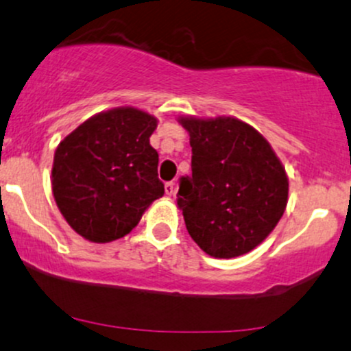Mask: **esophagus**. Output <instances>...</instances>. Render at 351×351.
I'll return each mask as SVG.
<instances>
[{
	"label": "esophagus",
	"instance_id": "esophagus-1",
	"mask_svg": "<svg viewBox=\"0 0 351 351\" xmlns=\"http://www.w3.org/2000/svg\"><path fill=\"white\" fill-rule=\"evenodd\" d=\"M175 190H176V183L175 182L165 183V193L168 195V197H171V195L175 193Z\"/></svg>",
	"mask_w": 351,
	"mask_h": 351
}]
</instances>
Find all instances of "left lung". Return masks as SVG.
Returning <instances> with one entry per match:
<instances>
[{
	"label": "left lung",
	"instance_id": "obj_1",
	"mask_svg": "<svg viewBox=\"0 0 351 351\" xmlns=\"http://www.w3.org/2000/svg\"><path fill=\"white\" fill-rule=\"evenodd\" d=\"M180 124L191 146V176L180 180L176 195L188 234L219 259L250 252L286 210V169L267 139L235 117H180Z\"/></svg>",
	"mask_w": 351,
	"mask_h": 351
}]
</instances>
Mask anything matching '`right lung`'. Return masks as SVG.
I'll return each mask as SVG.
<instances>
[{
  "mask_svg": "<svg viewBox=\"0 0 351 351\" xmlns=\"http://www.w3.org/2000/svg\"><path fill=\"white\" fill-rule=\"evenodd\" d=\"M156 126L145 110L116 108L88 117L57 146L51 191L84 239L106 243L124 237L163 197L158 153L149 145Z\"/></svg>",
  "mask_w": 351,
  "mask_h": 351,
  "instance_id": "obj_1",
  "label": "right lung"
}]
</instances>
